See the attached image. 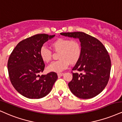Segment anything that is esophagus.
I'll return each instance as SVG.
<instances>
[{"instance_id":"34e87169","label":"esophagus","mask_w":122,"mask_h":122,"mask_svg":"<svg viewBox=\"0 0 122 122\" xmlns=\"http://www.w3.org/2000/svg\"><path fill=\"white\" fill-rule=\"evenodd\" d=\"M63 75H64V73H58V76H62Z\"/></svg>"}]
</instances>
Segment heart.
<instances>
[{
    "mask_svg": "<svg viewBox=\"0 0 122 122\" xmlns=\"http://www.w3.org/2000/svg\"><path fill=\"white\" fill-rule=\"evenodd\" d=\"M51 46L54 51L59 52L58 56L59 59L48 66L47 70L49 72H61L68 67L69 63L71 64L76 63L81 54L80 43L76 40L58 38L51 43ZM40 55L45 63H49L51 60V52L45 46L41 48Z\"/></svg>",
    "mask_w": 122,
    "mask_h": 122,
    "instance_id": "1",
    "label": "heart"
}]
</instances>
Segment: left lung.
<instances>
[{"label": "left lung", "instance_id": "obj_1", "mask_svg": "<svg viewBox=\"0 0 122 122\" xmlns=\"http://www.w3.org/2000/svg\"><path fill=\"white\" fill-rule=\"evenodd\" d=\"M66 37L79 39L81 54L72 70V80L68 83L71 92L76 97L89 99L104 89L109 80L111 60L107 50L98 40L84 32L61 33Z\"/></svg>", "mask_w": 122, "mask_h": 122}]
</instances>
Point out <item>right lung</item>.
<instances>
[{
    "label": "right lung",
    "mask_w": 122,
    "mask_h": 122,
    "mask_svg": "<svg viewBox=\"0 0 122 122\" xmlns=\"http://www.w3.org/2000/svg\"><path fill=\"white\" fill-rule=\"evenodd\" d=\"M55 35L38 34L18 43L8 59L9 77L15 89L24 97L39 99L47 95L58 79L55 72L40 76L45 68L40 51L43 43Z\"/></svg>",
    "instance_id": "obj_1"
}]
</instances>
